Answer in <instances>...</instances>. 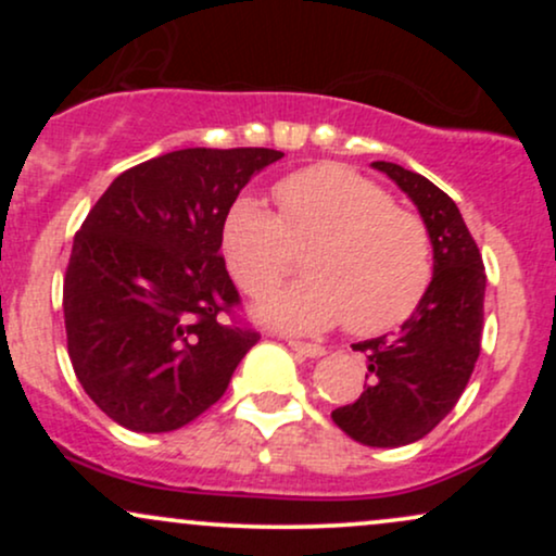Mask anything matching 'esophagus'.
Masks as SVG:
<instances>
[{
	"mask_svg": "<svg viewBox=\"0 0 556 556\" xmlns=\"http://www.w3.org/2000/svg\"><path fill=\"white\" fill-rule=\"evenodd\" d=\"M290 348L295 350V353H300V355H308V358H318V355H324V348H321V344H314V342L290 340Z\"/></svg>",
	"mask_w": 556,
	"mask_h": 556,
	"instance_id": "1",
	"label": "esophagus"
}]
</instances>
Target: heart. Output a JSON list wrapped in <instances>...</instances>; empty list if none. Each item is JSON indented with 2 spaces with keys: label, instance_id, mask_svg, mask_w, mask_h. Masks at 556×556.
Segmentation results:
<instances>
[{
  "label": "heart",
  "instance_id": "1",
  "mask_svg": "<svg viewBox=\"0 0 556 556\" xmlns=\"http://www.w3.org/2000/svg\"><path fill=\"white\" fill-rule=\"evenodd\" d=\"M274 201L279 214L242 198L222 229L229 274L253 298L282 282L295 251H311V282L266 298L264 321L300 331L344 321L371 337L418 308L433 274L429 229L381 185L340 164H316L277 182Z\"/></svg>",
  "mask_w": 556,
  "mask_h": 556
}]
</instances>
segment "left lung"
I'll use <instances>...</instances> for the list:
<instances>
[{"instance_id": "8db88e82", "label": "left lung", "mask_w": 556, "mask_h": 556, "mask_svg": "<svg viewBox=\"0 0 556 556\" xmlns=\"http://www.w3.org/2000/svg\"><path fill=\"white\" fill-rule=\"evenodd\" d=\"M418 206L433 248L429 290L397 334L353 344L368 361V387L331 420L355 442L402 446L442 424L468 387L483 331L486 271L460 208L418 172L374 162Z\"/></svg>"}]
</instances>
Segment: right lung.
Listing matches in <instances>:
<instances>
[{"mask_svg":"<svg viewBox=\"0 0 556 556\" xmlns=\"http://www.w3.org/2000/svg\"><path fill=\"white\" fill-rule=\"evenodd\" d=\"M274 149H182L130 167L73 240L62 290L80 387L114 424L175 431L225 394L258 331L222 321L240 303L222 229Z\"/></svg>","mask_w":556,"mask_h":556,"instance_id":"add662e5","label":"right lung"}]
</instances>
